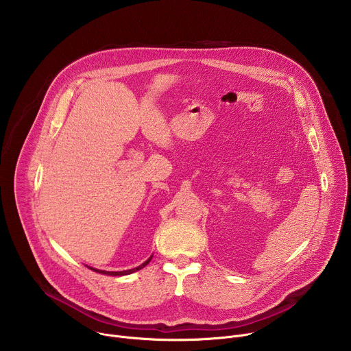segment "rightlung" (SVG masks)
<instances>
[{
	"label": "right lung",
	"instance_id": "right-lung-1",
	"mask_svg": "<svg viewBox=\"0 0 351 351\" xmlns=\"http://www.w3.org/2000/svg\"><path fill=\"white\" fill-rule=\"evenodd\" d=\"M152 258H153V256L149 257L145 263H143L141 265H138V267H136V268H132V269H126V271H118V272H111V271H98V269H94L95 272H103V274H107V275H112V276H122V275H129V274H133V272H136V271H138V269H141V268H144L149 261H152Z\"/></svg>",
	"mask_w": 351,
	"mask_h": 351
}]
</instances>
